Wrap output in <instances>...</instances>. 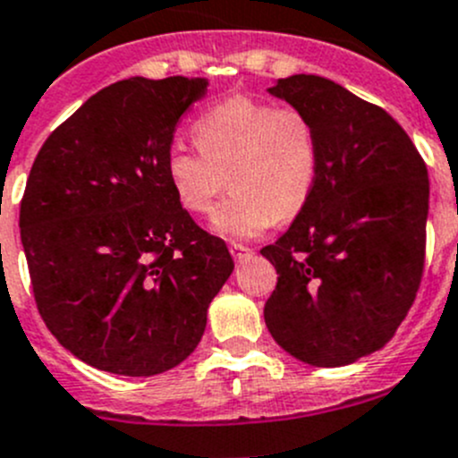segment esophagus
Here are the masks:
<instances>
[{
    "label": "esophagus",
    "mask_w": 458,
    "mask_h": 458,
    "mask_svg": "<svg viewBox=\"0 0 458 458\" xmlns=\"http://www.w3.org/2000/svg\"><path fill=\"white\" fill-rule=\"evenodd\" d=\"M230 252H233L234 261H243V259H248V257L252 255V248L243 246V243L233 242V243H230Z\"/></svg>",
    "instance_id": "esophagus-1"
}]
</instances>
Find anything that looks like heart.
Wrapping results in <instances>:
<instances>
[{
	"label": "heart",
	"mask_w": 458,
	"mask_h": 458,
	"mask_svg": "<svg viewBox=\"0 0 458 458\" xmlns=\"http://www.w3.org/2000/svg\"><path fill=\"white\" fill-rule=\"evenodd\" d=\"M192 136L199 152L179 145L167 152V181L183 210L210 216L228 176L233 197L212 224L224 237H257L277 219L297 216L309 203L319 143L313 123L300 109L230 96L203 111Z\"/></svg>",
	"instance_id": "b5f03b06"
}]
</instances>
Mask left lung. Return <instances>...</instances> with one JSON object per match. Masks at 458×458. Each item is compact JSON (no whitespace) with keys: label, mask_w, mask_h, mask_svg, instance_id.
I'll use <instances>...</instances> for the list:
<instances>
[{"label":"left lung","mask_w":458,"mask_h":458,"mask_svg":"<svg viewBox=\"0 0 458 458\" xmlns=\"http://www.w3.org/2000/svg\"><path fill=\"white\" fill-rule=\"evenodd\" d=\"M268 91L313 123L319 170L304 210L261 248L279 275L266 327L306 365H352L392 340L416 300L428 167L383 106L333 80L300 73Z\"/></svg>","instance_id":"8db88e82"}]
</instances>
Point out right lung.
<instances>
[{"label": "right lung", "instance_id": "1", "mask_svg": "<svg viewBox=\"0 0 458 458\" xmlns=\"http://www.w3.org/2000/svg\"><path fill=\"white\" fill-rule=\"evenodd\" d=\"M206 87L183 75L109 84L51 131L30 167L20 234L35 304L62 347L100 371L181 365L234 268L165 174L176 125Z\"/></svg>", "mask_w": 458, "mask_h": 458}]
</instances>
